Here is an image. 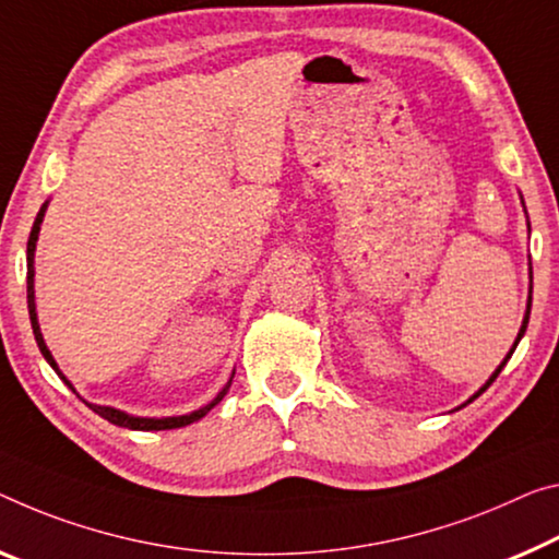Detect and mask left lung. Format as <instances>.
I'll list each match as a JSON object with an SVG mask.
<instances>
[{"mask_svg": "<svg viewBox=\"0 0 559 559\" xmlns=\"http://www.w3.org/2000/svg\"><path fill=\"white\" fill-rule=\"evenodd\" d=\"M522 204H525V202H522ZM530 307H532V287H530V299H527V312H525V320H522V328H520V332H518V340H514V347H518V342L522 340V334H525V330H527V322H530ZM514 347H512V349L508 352V357H504V359H502V365L495 369V372H492V377H489V380H487V382L483 384V388H479V392H475V394H472V397H469L467 402H472V400H477V397H479V394H483V392H485V390L489 388V384H492V382L497 380V374H500V372H502V367H504V365H508V359L512 357V352H514Z\"/></svg>", "mask_w": 559, "mask_h": 559, "instance_id": "obj_1", "label": "left lung"}]
</instances>
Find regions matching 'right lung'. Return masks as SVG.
I'll return each mask as SVG.
<instances>
[{
	"mask_svg": "<svg viewBox=\"0 0 559 559\" xmlns=\"http://www.w3.org/2000/svg\"><path fill=\"white\" fill-rule=\"evenodd\" d=\"M45 212H47V202L41 204V210H39V214H37V219H34L32 231H29V242H27V307H29V320H32L34 340H37L39 352H41V355H45V359H47V362L51 365V369H55V372L59 374V380H62V382L67 384V388H70V390L74 392L72 382L67 380V377L62 374V369L57 367L55 357H51V352H49V349H47V345H45V337H41V330H39V322H37V302H34V250H37L39 227H41V219H45ZM231 377H235V374H231ZM231 377H229V382L225 384V388H222V392L217 394V397H214V400L210 402V405H204V407H200V409H194V412H190V415H179V417H132V415H127V412H122V409H115V407L90 405V402H87V405H90V409H92V412H97L99 417H105L107 423L117 425V427L144 429V432H152V429H175V427H187V425L197 423V419H202V417L207 415V412H210L214 405H219L222 397H225L227 390H229ZM76 397H80V394H76Z\"/></svg>",
	"mask_w": 559,
	"mask_h": 559,
	"instance_id": "right-lung-1",
	"label": "right lung"
}]
</instances>
